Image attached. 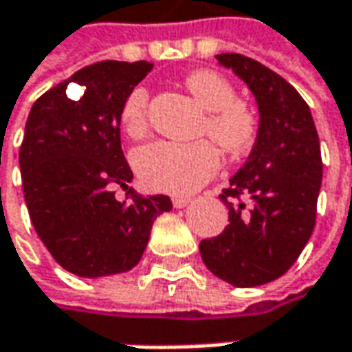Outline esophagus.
Here are the masks:
<instances>
[{
    "label": "esophagus",
    "instance_id": "obj_1",
    "mask_svg": "<svg viewBox=\"0 0 352 352\" xmlns=\"http://www.w3.org/2000/svg\"><path fill=\"white\" fill-rule=\"evenodd\" d=\"M190 202H192V198H188V196H174V198H172L174 208H186Z\"/></svg>",
    "mask_w": 352,
    "mask_h": 352
}]
</instances>
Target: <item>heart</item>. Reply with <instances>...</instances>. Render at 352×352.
Masks as SVG:
<instances>
[{
    "label": "heart",
    "mask_w": 352,
    "mask_h": 352,
    "mask_svg": "<svg viewBox=\"0 0 352 352\" xmlns=\"http://www.w3.org/2000/svg\"><path fill=\"white\" fill-rule=\"evenodd\" d=\"M186 89L208 111L202 132L226 154L239 156L254 146L259 120L254 109L237 100L236 87L218 71L200 69L186 77ZM122 129L131 138L148 131V89L134 87L120 111ZM213 142V143H214ZM211 140L194 142L156 140L134 152V170L140 182L156 192L190 194L204 186L220 166V152Z\"/></svg>",
    "instance_id": "b5f03b06"
}]
</instances>
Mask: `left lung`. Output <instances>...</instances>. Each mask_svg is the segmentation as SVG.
Masks as SVG:
<instances>
[{
    "label": "left lung",
    "instance_id": "obj_1",
    "mask_svg": "<svg viewBox=\"0 0 352 352\" xmlns=\"http://www.w3.org/2000/svg\"><path fill=\"white\" fill-rule=\"evenodd\" d=\"M216 59L254 93L259 132L245 164L220 194L230 223L220 236L202 239L200 255L216 277L255 287L287 272L313 234L321 146L307 102L283 77L239 53Z\"/></svg>",
    "mask_w": 352,
    "mask_h": 352
}]
</instances>
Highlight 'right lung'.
Masks as SVG:
<instances>
[{
	"mask_svg": "<svg viewBox=\"0 0 352 352\" xmlns=\"http://www.w3.org/2000/svg\"><path fill=\"white\" fill-rule=\"evenodd\" d=\"M152 63L100 61L77 71L35 100L19 148L31 223L63 270L107 277L132 270L146 250L154 220L172 210L168 196L118 202L132 192V170L120 148V111ZM69 82L83 97H66Z\"/></svg>",
	"mask_w": 352,
	"mask_h": 352,
	"instance_id": "add662e5",
	"label": "right lung"
}]
</instances>
